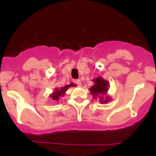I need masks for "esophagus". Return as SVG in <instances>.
Listing matches in <instances>:
<instances>
[{
	"label": "esophagus",
	"instance_id": "obj_1",
	"mask_svg": "<svg viewBox=\"0 0 156 156\" xmlns=\"http://www.w3.org/2000/svg\"><path fill=\"white\" fill-rule=\"evenodd\" d=\"M75 83L77 84V86L78 87H81V85H82V83H81V81L80 80H76L75 81Z\"/></svg>",
	"mask_w": 156,
	"mask_h": 156
}]
</instances>
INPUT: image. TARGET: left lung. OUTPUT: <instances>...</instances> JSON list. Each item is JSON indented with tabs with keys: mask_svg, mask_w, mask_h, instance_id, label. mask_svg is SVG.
I'll return each mask as SVG.
<instances>
[{
	"mask_svg": "<svg viewBox=\"0 0 156 156\" xmlns=\"http://www.w3.org/2000/svg\"><path fill=\"white\" fill-rule=\"evenodd\" d=\"M93 82L94 85L90 88V92L93 96V98L98 99L101 104H105L110 101L112 98L107 94L109 89L108 81L103 79L101 76H98L94 78Z\"/></svg>",
	"mask_w": 156,
	"mask_h": 156,
	"instance_id": "8db88e82",
	"label": "left lung"
}]
</instances>
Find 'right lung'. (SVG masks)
<instances>
[{
    "instance_id": "obj_1",
    "label": "right lung",
    "mask_w": 156,
    "mask_h": 156,
    "mask_svg": "<svg viewBox=\"0 0 156 156\" xmlns=\"http://www.w3.org/2000/svg\"><path fill=\"white\" fill-rule=\"evenodd\" d=\"M72 84H73V83H71V84L69 85H66V86L62 87L55 88V90H54L53 92L49 95V97H50L52 100L58 101V99L61 98L62 97H64L65 94H66V92L67 91L69 87H70L72 86Z\"/></svg>"
}]
</instances>
